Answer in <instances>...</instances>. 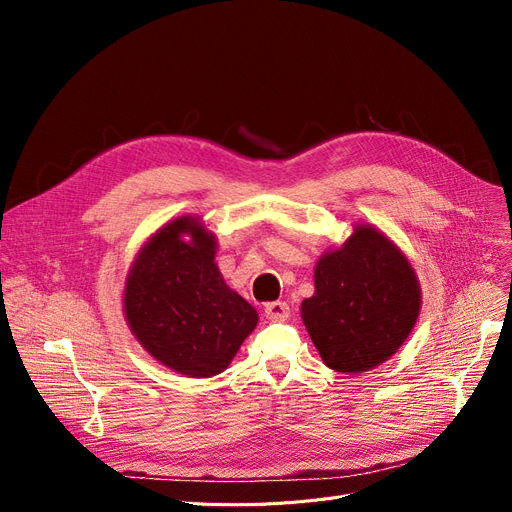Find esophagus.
<instances>
[{"label":"esophagus","mask_w":512,"mask_h":512,"mask_svg":"<svg viewBox=\"0 0 512 512\" xmlns=\"http://www.w3.org/2000/svg\"><path fill=\"white\" fill-rule=\"evenodd\" d=\"M290 315V307L284 301H274L265 305V317L270 321H284Z\"/></svg>","instance_id":"1"}]
</instances>
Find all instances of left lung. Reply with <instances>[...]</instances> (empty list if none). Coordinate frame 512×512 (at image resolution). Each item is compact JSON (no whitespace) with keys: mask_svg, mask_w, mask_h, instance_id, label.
<instances>
[{"mask_svg":"<svg viewBox=\"0 0 512 512\" xmlns=\"http://www.w3.org/2000/svg\"><path fill=\"white\" fill-rule=\"evenodd\" d=\"M421 292L411 263L375 228L357 226L319 259L315 294L301 305L305 328L328 367L363 373L392 357L411 334Z\"/></svg>","mask_w":512,"mask_h":512,"instance_id":"left-lung-1","label":"left lung"}]
</instances>
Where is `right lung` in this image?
I'll list each match as a JSON object with an SVG mask.
<instances>
[{"instance_id": "right-lung-1", "label": "right lung", "mask_w": 512, "mask_h": 512, "mask_svg": "<svg viewBox=\"0 0 512 512\" xmlns=\"http://www.w3.org/2000/svg\"><path fill=\"white\" fill-rule=\"evenodd\" d=\"M213 259V234L193 218H178L153 234L126 280L132 334L157 361L188 378L224 371L259 319L226 286Z\"/></svg>"}]
</instances>
